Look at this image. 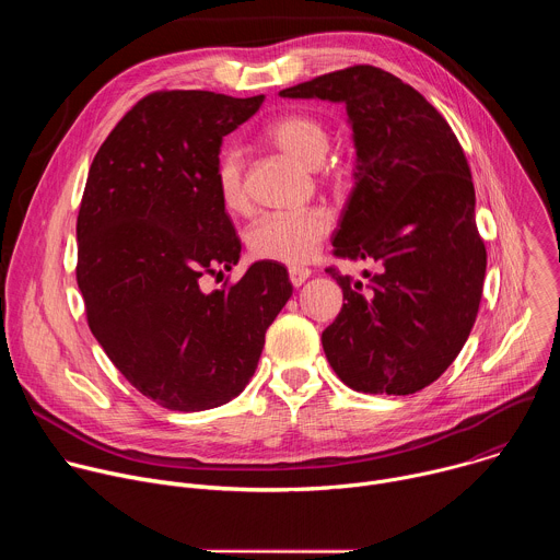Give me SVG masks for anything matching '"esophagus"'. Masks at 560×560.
Returning a JSON list of instances; mask_svg holds the SVG:
<instances>
[{"mask_svg": "<svg viewBox=\"0 0 560 560\" xmlns=\"http://www.w3.org/2000/svg\"><path fill=\"white\" fill-rule=\"evenodd\" d=\"M310 275H312L310 268H290V283L294 288H299V285H303L310 279Z\"/></svg>", "mask_w": 560, "mask_h": 560, "instance_id": "1", "label": "esophagus"}]
</instances>
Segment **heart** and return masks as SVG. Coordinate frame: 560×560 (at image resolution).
<instances>
[{
  "mask_svg": "<svg viewBox=\"0 0 560 560\" xmlns=\"http://www.w3.org/2000/svg\"><path fill=\"white\" fill-rule=\"evenodd\" d=\"M266 139L303 168H316L324 162L330 145L326 126L312 115L290 113L266 128ZM214 190L228 214H246L250 197L244 184L242 162L234 152H223L214 168ZM332 217L326 208H307L301 212H275L257 219L246 244L255 259L283 266L305 264L330 234Z\"/></svg>",
  "mask_w": 560,
  "mask_h": 560,
  "instance_id": "obj_1",
  "label": "heart"
}]
</instances>
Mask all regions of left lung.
Masks as SVG:
<instances>
[{
	"label": "left lung",
	"instance_id": "8db88e82",
	"mask_svg": "<svg viewBox=\"0 0 560 560\" xmlns=\"http://www.w3.org/2000/svg\"><path fill=\"white\" fill-rule=\"evenodd\" d=\"M281 97L346 104L359 173L332 255L378 264L368 283L326 268L346 299L322 337L326 357L357 392L415 394L458 357L483 294L488 253L465 152L419 91L376 66L314 77Z\"/></svg>",
	"mask_w": 560,
	"mask_h": 560
}]
</instances>
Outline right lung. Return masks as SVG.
<instances>
[{
    "mask_svg": "<svg viewBox=\"0 0 560 560\" xmlns=\"http://www.w3.org/2000/svg\"><path fill=\"white\" fill-rule=\"evenodd\" d=\"M261 104L208 91L141 97L97 150L79 206L74 272L89 328L130 385L175 412L244 392L292 294L275 261L201 290L242 253L214 168L223 137Z\"/></svg>",
    "mask_w": 560,
    "mask_h": 560,
    "instance_id": "obj_1",
    "label": "right lung"
}]
</instances>
